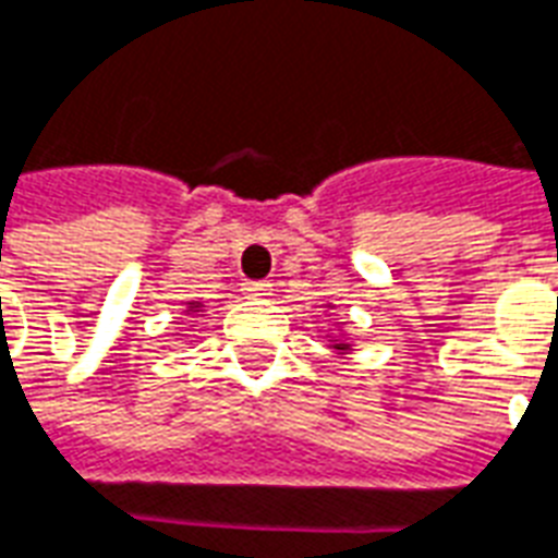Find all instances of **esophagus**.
Masks as SVG:
<instances>
[{"instance_id": "esophagus-1", "label": "esophagus", "mask_w": 558, "mask_h": 558, "mask_svg": "<svg viewBox=\"0 0 558 558\" xmlns=\"http://www.w3.org/2000/svg\"><path fill=\"white\" fill-rule=\"evenodd\" d=\"M244 291L250 296H267L270 291H274V284H270V282H246Z\"/></svg>"}]
</instances>
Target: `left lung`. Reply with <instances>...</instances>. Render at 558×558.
<instances>
[{
	"instance_id": "left-lung-1",
	"label": "left lung",
	"mask_w": 558,
	"mask_h": 558,
	"mask_svg": "<svg viewBox=\"0 0 558 558\" xmlns=\"http://www.w3.org/2000/svg\"><path fill=\"white\" fill-rule=\"evenodd\" d=\"M329 308H332V303H326ZM329 350H332L338 359H347V355L353 353V338L343 332V326H338V335L335 338H329Z\"/></svg>"
}]
</instances>
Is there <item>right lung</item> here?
I'll use <instances>...</instances> for the list:
<instances>
[{"mask_svg":"<svg viewBox=\"0 0 558 558\" xmlns=\"http://www.w3.org/2000/svg\"><path fill=\"white\" fill-rule=\"evenodd\" d=\"M196 312H203V303H187V312L184 314H196Z\"/></svg>","mask_w":558,"mask_h":558,"instance_id":"add662e5","label":"right lung"}]
</instances>
